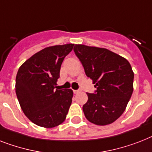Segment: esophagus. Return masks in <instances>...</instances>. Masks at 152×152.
<instances>
[{"label":"esophagus","mask_w":152,"mask_h":152,"mask_svg":"<svg viewBox=\"0 0 152 152\" xmlns=\"http://www.w3.org/2000/svg\"><path fill=\"white\" fill-rule=\"evenodd\" d=\"M73 92H74V94H78L79 92H80V91H79V90H74Z\"/></svg>","instance_id":"obj_1"}]
</instances>
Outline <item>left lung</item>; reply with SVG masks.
Returning a JSON list of instances; mask_svg holds the SVG:
<instances>
[{
  "instance_id": "obj_1",
  "label": "left lung",
  "mask_w": 152,
  "mask_h": 152,
  "mask_svg": "<svg viewBox=\"0 0 152 152\" xmlns=\"http://www.w3.org/2000/svg\"><path fill=\"white\" fill-rule=\"evenodd\" d=\"M73 50L97 88L94 94L87 93L88 100L83 106L85 117L96 125L111 124L125 111L133 94L131 65L105 48L75 44Z\"/></svg>"
}]
</instances>
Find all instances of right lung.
I'll use <instances>...</instances> for the list:
<instances>
[{"label":"right lung","mask_w":152,"mask_h":152,"mask_svg":"<svg viewBox=\"0 0 152 152\" xmlns=\"http://www.w3.org/2000/svg\"><path fill=\"white\" fill-rule=\"evenodd\" d=\"M74 44L48 47L21 65L15 93L24 114L34 124L52 128L65 121L72 101L71 89L55 90L61 65Z\"/></svg>","instance_id":"obj_1"}]
</instances>
